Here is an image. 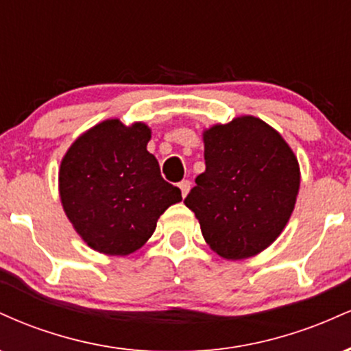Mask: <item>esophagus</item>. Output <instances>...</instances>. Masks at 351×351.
Segmentation results:
<instances>
[{"label": "esophagus", "instance_id": "34e87169", "mask_svg": "<svg viewBox=\"0 0 351 351\" xmlns=\"http://www.w3.org/2000/svg\"><path fill=\"white\" fill-rule=\"evenodd\" d=\"M178 186H180V189H181V195H183V198H184V196L188 195L189 188H191V181H189V180H183V181H181V183L178 184Z\"/></svg>", "mask_w": 351, "mask_h": 351}]
</instances>
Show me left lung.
<instances>
[{
  "label": "left lung",
  "instance_id": "8db88e82",
  "mask_svg": "<svg viewBox=\"0 0 351 351\" xmlns=\"http://www.w3.org/2000/svg\"><path fill=\"white\" fill-rule=\"evenodd\" d=\"M206 170L184 198L209 247L228 261L257 256L287 226L300 188L295 153L264 120L241 115L203 132Z\"/></svg>",
  "mask_w": 351,
  "mask_h": 351
}]
</instances>
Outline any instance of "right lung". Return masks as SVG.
<instances>
[{
	"label": "right lung",
	"instance_id": "1",
	"mask_svg": "<svg viewBox=\"0 0 351 351\" xmlns=\"http://www.w3.org/2000/svg\"><path fill=\"white\" fill-rule=\"evenodd\" d=\"M147 123L108 119L75 138L59 168V196L84 243L107 256H128L150 239L158 217L180 203V188L160 175L147 150Z\"/></svg>",
	"mask_w": 351,
	"mask_h": 351
}]
</instances>
